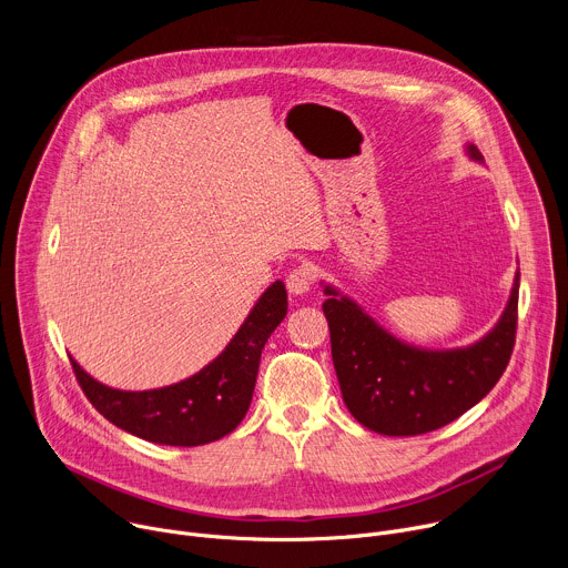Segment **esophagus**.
I'll list each match as a JSON object with an SVG mask.
<instances>
[{"instance_id":"1","label":"esophagus","mask_w":568,"mask_h":568,"mask_svg":"<svg viewBox=\"0 0 568 568\" xmlns=\"http://www.w3.org/2000/svg\"><path fill=\"white\" fill-rule=\"evenodd\" d=\"M312 283H314V272H312L310 265H301V267L292 270L290 276H287V290H290V294H294V296L307 294L310 287H312Z\"/></svg>"}]
</instances>
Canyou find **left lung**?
Returning <instances> with one entry per match:
<instances>
[{
    "label": "left lung",
    "mask_w": 568,
    "mask_h": 568,
    "mask_svg": "<svg viewBox=\"0 0 568 568\" xmlns=\"http://www.w3.org/2000/svg\"><path fill=\"white\" fill-rule=\"evenodd\" d=\"M465 154L485 164L474 143ZM344 404L366 429L418 436L471 409L504 375L515 346L519 272L495 328L463 348H420L390 335L351 296L321 283Z\"/></svg>",
    "instance_id": "8db88e82"
}]
</instances>
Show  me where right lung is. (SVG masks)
<instances>
[{
	"instance_id": "add662e5",
	"label": "right lung",
	"mask_w": 568,
	"mask_h": 568,
	"mask_svg": "<svg viewBox=\"0 0 568 568\" xmlns=\"http://www.w3.org/2000/svg\"><path fill=\"white\" fill-rule=\"evenodd\" d=\"M287 314L283 281L272 283L226 348L195 375L161 388L123 390L94 379L71 357L88 399L119 429L156 445L197 447L231 434L250 412L261 353Z\"/></svg>"
}]
</instances>
